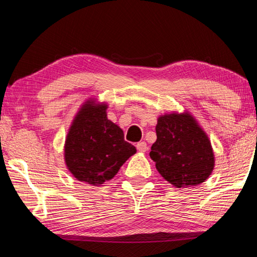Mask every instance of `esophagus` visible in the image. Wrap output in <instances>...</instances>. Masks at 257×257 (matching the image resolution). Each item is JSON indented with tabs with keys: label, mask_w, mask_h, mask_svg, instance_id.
<instances>
[{
	"label": "esophagus",
	"mask_w": 257,
	"mask_h": 257,
	"mask_svg": "<svg viewBox=\"0 0 257 257\" xmlns=\"http://www.w3.org/2000/svg\"><path fill=\"white\" fill-rule=\"evenodd\" d=\"M137 149L140 151V152H146L148 150V147H147V143L145 141L142 142H139L137 145Z\"/></svg>",
	"instance_id": "esophagus-1"
}]
</instances>
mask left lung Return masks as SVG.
<instances>
[{
  "mask_svg": "<svg viewBox=\"0 0 257 257\" xmlns=\"http://www.w3.org/2000/svg\"><path fill=\"white\" fill-rule=\"evenodd\" d=\"M157 140L150 157L158 173L177 188L200 185L212 174L215 165L208 134L188 110L160 115L156 125Z\"/></svg>",
  "mask_w": 257,
  "mask_h": 257,
  "instance_id": "obj_1",
  "label": "left lung"
}]
</instances>
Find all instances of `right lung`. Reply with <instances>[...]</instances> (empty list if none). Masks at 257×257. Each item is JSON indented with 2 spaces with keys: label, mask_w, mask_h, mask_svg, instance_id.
Instances as JSON below:
<instances>
[{
  "label": "right lung",
  "mask_w": 257,
  "mask_h": 257,
  "mask_svg": "<svg viewBox=\"0 0 257 257\" xmlns=\"http://www.w3.org/2000/svg\"><path fill=\"white\" fill-rule=\"evenodd\" d=\"M108 105L96 98L85 100L76 111L64 143L66 168L76 181L100 186L114 178L137 152L124 140L118 125L107 117Z\"/></svg>",
  "instance_id": "add662e5"
}]
</instances>
